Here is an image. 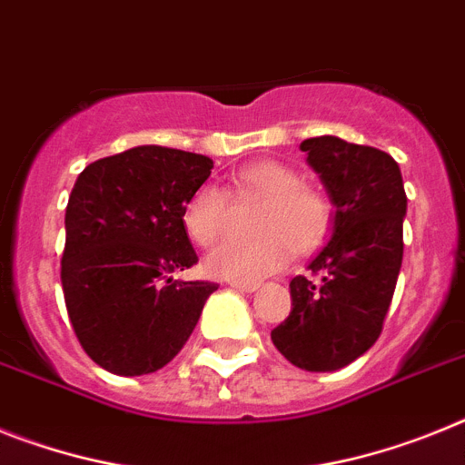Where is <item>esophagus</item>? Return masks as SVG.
Returning a JSON list of instances; mask_svg holds the SVG:
<instances>
[{
    "label": "esophagus",
    "mask_w": 465,
    "mask_h": 465,
    "mask_svg": "<svg viewBox=\"0 0 465 465\" xmlns=\"http://www.w3.org/2000/svg\"><path fill=\"white\" fill-rule=\"evenodd\" d=\"M229 285H232V288H236V290H243V292H257V290H260V282H236V281H232Z\"/></svg>",
    "instance_id": "1"
}]
</instances>
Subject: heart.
<instances>
[{
	"mask_svg": "<svg viewBox=\"0 0 465 465\" xmlns=\"http://www.w3.org/2000/svg\"><path fill=\"white\" fill-rule=\"evenodd\" d=\"M236 196L264 201L255 217L260 236L229 241L205 257V272L236 282H257L281 272L290 255H306L325 241L332 227V203L322 192L304 184L300 173L278 161H260L236 173L232 184ZM183 224L192 241L215 245L229 224L227 193L203 184L187 199Z\"/></svg>",
	"mask_w": 465,
	"mask_h": 465,
	"instance_id": "obj_1",
	"label": "heart"
}]
</instances>
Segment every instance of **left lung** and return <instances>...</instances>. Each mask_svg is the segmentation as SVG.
Segmentation results:
<instances>
[{
	"label": "left lung",
	"mask_w": 465,
	"mask_h": 465,
	"mask_svg": "<svg viewBox=\"0 0 465 465\" xmlns=\"http://www.w3.org/2000/svg\"><path fill=\"white\" fill-rule=\"evenodd\" d=\"M334 205L332 236L311 260L321 281H290L292 311L272 341L306 372H334L381 334L402 266L407 196L401 165L381 149L341 137L300 144Z\"/></svg>",
	"instance_id": "8db88e82"
}]
</instances>
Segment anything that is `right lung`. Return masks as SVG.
<instances>
[{"label": "right lung", "mask_w": 465, "mask_h": 465, "mask_svg": "<svg viewBox=\"0 0 465 465\" xmlns=\"http://www.w3.org/2000/svg\"><path fill=\"white\" fill-rule=\"evenodd\" d=\"M213 159L140 144L93 161L64 210V306L82 349L103 370L140 377L187 344L215 282L173 281L199 262L183 208Z\"/></svg>", "instance_id": "1"}]
</instances>
